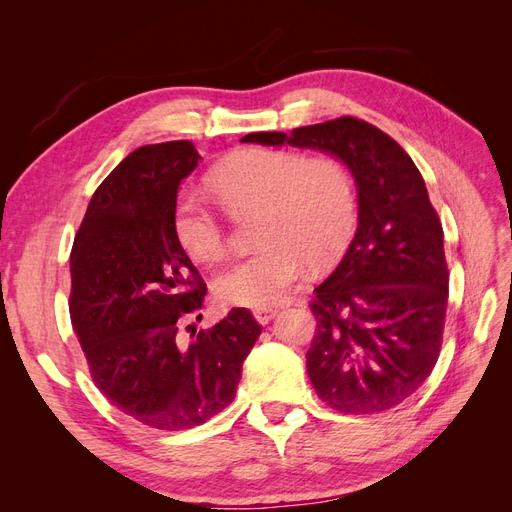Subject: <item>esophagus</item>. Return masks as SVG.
I'll use <instances>...</instances> for the list:
<instances>
[{
    "label": "esophagus",
    "instance_id": "1",
    "mask_svg": "<svg viewBox=\"0 0 512 512\" xmlns=\"http://www.w3.org/2000/svg\"><path fill=\"white\" fill-rule=\"evenodd\" d=\"M277 314V309H254V318L258 324H269Z\"/></svg>",
    "mask_w": 512,
    "mask_h": 512
}]
</instances>
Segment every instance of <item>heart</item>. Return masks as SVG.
<instances>
[{
	"instance_id": "obj_1",
	"label": "heart",
	"mask_w": 512,
	"mask_h": 512,
	"mask_svg": "<svg viewBox=\"0 0 512 512\" xmlns=\"http://www.w3.org/2000/svg\"><path fill=\"white\" fill-rule=\"evenodd\" d=\"M209 188L230 213L260 211L262 247L218 280V294L232 305H280L305 277L307 262L335 260L354 232V185L344 164L329 156L243 149L211 170ZM173 226L183 252L196 262L224 258V226L203 194L179 196Z\"/></svg>"
}]
</instances>
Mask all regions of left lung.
I'll list each match as a JSON object with an SVG mask.
<instances>
[{
	"mask_svg": "<svg viewBox=\"0 0 512 512\" xmlns=\"http://www.w3.org/2000/svg\"><path fill=\"white\" fill-rule=\"evenodd\" d=\"M241 143L318 149L342 160L359 196V226L337 269L314 292L307 374L322 401L376 414L414 395L438 361L448 301L444 232L412 158L354 117Z\"/></svg>",
	"mask_w": 512,
	"mask_h": 512,
	"instance_id": "1",
	"label": "left lung"
}]
</instances>
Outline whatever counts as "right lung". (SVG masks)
<instances>
[{
  "instance_id": "1",
  "label": "right lung",
  "mask_w": 512,
  "mask_h": 512,
  "mask_svg": "<svg viewBox=\"0 0 512 512\" xmlns=\"http://www.w3.org/2000/svg\"><path fill=\"white\" fill-rule=\"evenodd\" d=\"M198 160L190 141L132 151L91 196L70 254V318L91 378L123 414L164 431L205 423L235 399L262 331L235 307L192 342L181 337L207 294L173 226Z\"/></svg>"
}]
</instances>
